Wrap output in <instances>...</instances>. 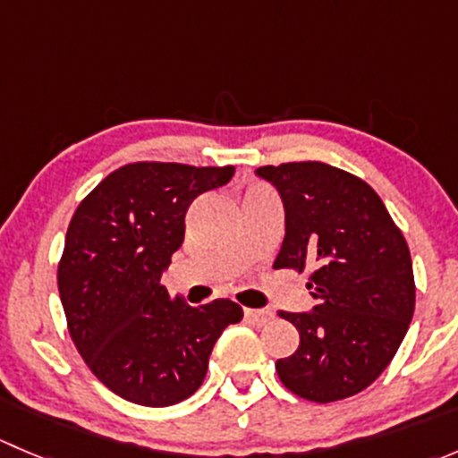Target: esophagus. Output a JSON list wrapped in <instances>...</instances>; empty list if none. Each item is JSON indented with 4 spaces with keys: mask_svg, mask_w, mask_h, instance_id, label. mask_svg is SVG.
Returning a JSON list of instances; mask_svg holds the SVG:
<instances>
[{
    "mask_svg": "<svg viewBox=\"0 0 458 458\" xmlns=\"http://www.w3.org/2000/svg\"><path fill=\"white\" fill-rule=\"evenodd\" d=\"M246 318L248 321L257 323V326H263V323L270 321L272 312L270 310H252V308H246Z\"/></svg>",
    "mask_w": 458,
    "mask_h": 458,
    "instance_id": "34e87169",
    "label": "esophagus"
}]
</instances>
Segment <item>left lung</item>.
Returning <instances> with one entry per match:
<instances>
[{"mask_svg": "<svg viewBox=\"0 0 458 458\" xmlns=\"http://www.w3.org/2000/svg\"><path fill=\"white\" fill-rule=\"evenodd\" d=\"M279 191L285 237L275 267H308L310 312H279L299 348L276 361L281 383L315 403L366 390L399 350L414 315L410 248L381 197L363 179L321 164L261 165Z\"/></svg>", "mask_w": 458, "mask_h": 458, "instance_id": "8db88e82", "label": "left lung"}]
</instances>
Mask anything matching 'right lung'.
I'll return each mask as SVG.
<instances>
[{"label":"right lung","instance_id":"obj_1","mask_svg":"<svg viewBox=\"0 0 458 458\" xmlns=\"http://www.w3.org/2000/svg\"><path fill=\"white\" fill-rule=\"evenodd\" d=\"M233 174L234 165L126 164L72 215L57 267L68 332L90 372L131 403L165 408L188 399L221 332L242 321L230 299L192 308L161 285L191 203Z\"/></svg>","mask_w":458,"mask_h":458}]
</instances>
